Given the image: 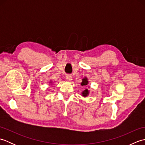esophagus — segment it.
<instances>
[{
    "label": "esophagus",
    "instance_id": "obj_1",
    "mask_svg": "<svg viewBox=\"0 0 145 145\" xmlns=\"http://www.w3.org/2000/svg\"><path fill=\"white\" fill-rule=\"evenodd\" d=\"M66 80H67V81L70 82V81L72 80V76L70 75H67V76H66Z\"/></svg>",
    "mask_w": 145,
    "mask_h": 145
}]
</instances>
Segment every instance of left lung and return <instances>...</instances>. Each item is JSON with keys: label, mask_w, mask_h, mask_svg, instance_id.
I'll return each instance as SVG.
<instances>
[{"label": "left lung", "mask_w": 145, "mask_h": 145, "mask_svg": "<svg viewBox=\"0 0 145 145\" xmlns=\"http://www.w3.org/2000/svg\"><path fill=\"white\" fill-rule=\"evenodd\" d=\"M87 84H88V80H87V78H85L83 79V80H82V82L81 85H82V86H84V85H87ZM88 94V90H87V89H86L85 90H84V91L82 92V95H83V96H84V97L87 96Z\"/></svg>", "instance_id": "8db88e82"}]
</instances>
